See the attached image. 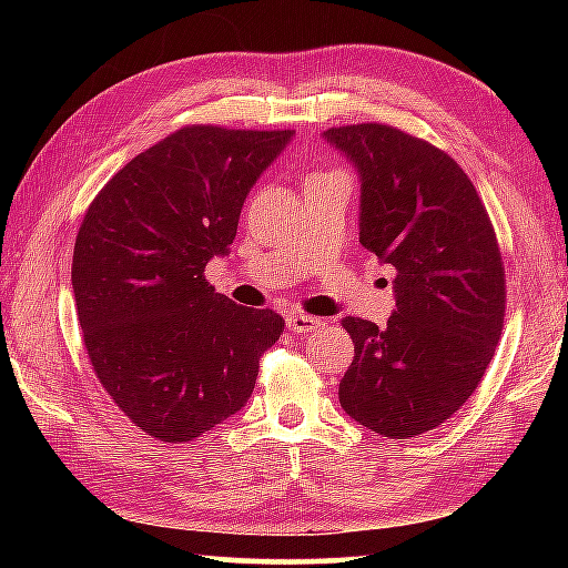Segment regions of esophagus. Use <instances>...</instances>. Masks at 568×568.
<instances>
[{
	"label": "esophagus",
	"mask_w": 568,
	"mask_h": 568,
	"mask_svg": "<svg viewBox=\"0 0 568 568\" xmlns=\"http://www.w3.org/2000/svg\"><path fill=\"white\" fill-rule=\"evenodd\" d=\"M285 325L291 333L297 335H305V333H313L315 328L321 325V318H313V315H305V313H291L285 318Z\"/></svg>",
	"instance_id": "obj_1"
}]
</instances>
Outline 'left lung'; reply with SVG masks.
I'll return each mask as SVG.
<instances>
[{
  "label": "left lung",
  "instance_id": "1",
  "mask_svg": "<svg viewBox=\"0 0 568 568\" xmlns=\"http://www.w3.org/2000/svg\"><path fill=\"white\" fill-rule=\"evenodd\" d=\"M323 138L358 170L361 245L396 271V311L383 328L343 318L355 355L341 406L378 436H420L464 406L501 338L494 225L474 182L430 142L378 122Z\"/></svg>",
  "mask_w": 568,
  "mask_h": 568
}]
</instances>
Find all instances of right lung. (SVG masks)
Returning a JSON list of instances; mask_svg holds the SVG:
<instances>
[{
	"instance_id": "add662e5",
	"label": "right lung",
	"mask_w": 568,
	"mask_h": 568,
	"mask_svg": "<svg viewBox=\"0 0 568 568\" xmlns=\"http://www.w3.org/2000/svg\"><path fill=\"white\" fill-rule=\"evenodd\" d=\"M293 130L190 124L130 160L84 213L72 291L102 388L148 436L187 444L253 396L273 311L235 305L205 281L227 255L250 187Z\"/></svg>"
}]
</instances>
